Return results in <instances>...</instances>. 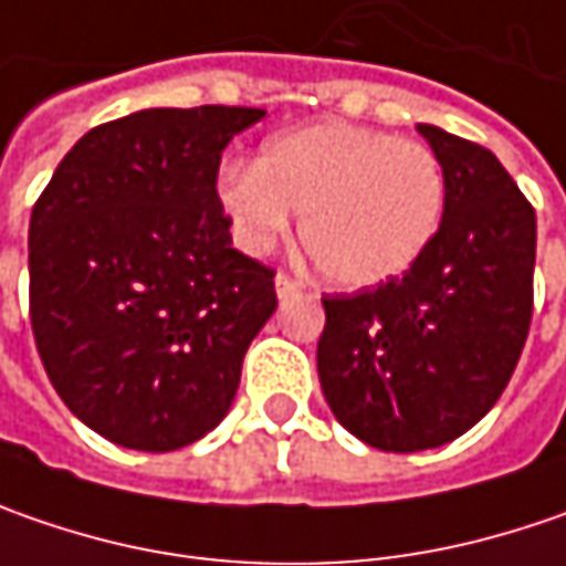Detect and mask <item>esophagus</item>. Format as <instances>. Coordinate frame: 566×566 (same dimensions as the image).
Returning <instances> with one entry per match:
<instances>
[{"label": "esophagus", "mask_w": 566, "mask_h": 566, "mask_svg": "<svg viewBox=\"0 0 566 566\" xmlns=\"http://www.w3.org/2000/svg\"><path fill=\"white\" fill-rule=\"evenodd\" d=\"M297 287H301V284L294 282L291 275H284V272L275 275V294H279V297H291V294H297Z\"/></svg>", "instance_id": "1"}]
</instances>
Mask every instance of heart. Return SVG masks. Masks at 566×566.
I'll list each match as a JSON object with an SVG mask.
<instances>
[{
    "label": "heart",
    "mask_w": 566,
    "mask_h": 566,
    "mask_svg": "<svg viewBox=\"0 0 566 566\" xmlns=\"http://www.w3.org/2000/svg\"><path fill=\"white\" fill-rule=\"evenodd\" d=\"M214 199L237 243L272 250L301 218V243L335 287L396 282L433 243L447 206L428 145L352 123H304L262 142L253 167H228Z\"/></svg>",
    "instance_id": "1"
}]
</instances>
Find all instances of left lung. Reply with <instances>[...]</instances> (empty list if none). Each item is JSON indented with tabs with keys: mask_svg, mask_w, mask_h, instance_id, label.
Wrapping results in <instances>:
<instances>
[{
	"mask_svg": "<svg viewBox=\"0 0 566 566\" xmlns=\"http://www.w3.org/2000/svg\"><path fill=\"white\" fill-rule=\"evenodd\" d=\"M447 206L418 265L377 291L326 297L319 386L348 433L386 453L443 447L501 399L526 345L535 211L475 142L418 123Z\"/></svg>",
	"mask_w": 566,
	"mask_h": 566,
	"instance_id": "left-lung-1",
	"label": "left lung"
}]
</instances>
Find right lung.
I'll return each instance as SVG.
<instances>
[{"label": "right lung", "instance_id": "obj_1", "mask_svg": "<svg viewBox=\"0 0 566 566\" xmlns=\"http://www.w3.org/2000/svg\"><path fill=\"white\" fill-rule=\"evenodd\" d=\"M256 107H151L75 142L31 211V326L69 411L116 447L167 453L231 411L275 272L231 247L214 199Z\"/></svg>", "mask_w": 566, "mask_h": 566}]
</instances>
